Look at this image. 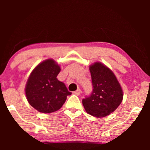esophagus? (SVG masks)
Masks as SVG:
<instances>
[{"label": "esophagus", "instance_id": "esophagus-1", "mask_svg": "<svg viewBox=\"0 0 150 150\" xmlns=\"http://www.w3.org/2000/svg\"><path fill=\"white\" fill-rule=\"evenodd\" d=\"M74 93L75 95H76V96H79L80 94L81 93V90L80 89H78L76 91H75L74 92Z\"/></svg>", "mask_w": 150, "mask_h": 150}]
</instances>
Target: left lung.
Segmentation results:
<instances>
[{"mask_svg": "<svg viewBox=\"0 0 150 150\" xmlns=\"http://www.w3.org/2000/svg\"><path fill=\"white\" fill-rule=\"evenodd\" d=\"M93 91L83 100L86 112L96 117H104L115 111L123 100V91L112 70L100 62L89 66Z\"/></svg>", "mask_w": 150, "mask_h": 150, "instance_id": "obj_1", "label": "left lung"}]
</instances>
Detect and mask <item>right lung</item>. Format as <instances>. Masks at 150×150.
<instances>
[{
	"instance_id": "obj_1",
	"label": "right lung",
	"mask_w": 150,
	"mask_h": 150,
	"mask_svg": "<svg viewBox=\"0 0 150 150\" xmlns=\"http://www.w3.org/2000/svg\"><path fill=\"white\" fill-rule=\"evenodd\" d=\"M61 67L53 59L40 63L32 71L25 87L28 103L43 113L53 112L62 107L71 93L57 79Z\"/></svg>"
}]
</instances>
